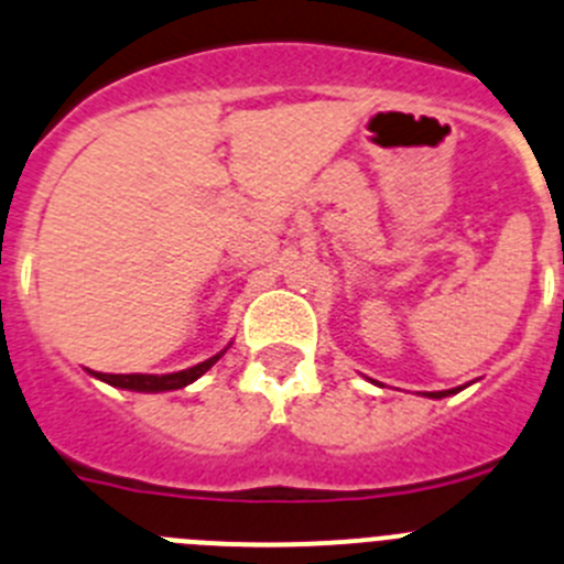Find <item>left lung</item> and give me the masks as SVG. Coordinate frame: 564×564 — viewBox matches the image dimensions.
Returning <instances> with one entry per match:
<instances>
[{
    "instance_id": "left-lung-1",
    "label": "left lung",
    "mask_w": 564,
    "mask_h": 564,
    "mask_svg": "<svg viewBox=\"0 0 564 564\" xmlns=\"http://www.w3.org/2000/svg\"><path fill=\"white\" fill-rule=\"evenodd\" d=\"M452 392H455V390H443V392H430V398H446V395H452Z\"/></svg>"
}]
</instances>
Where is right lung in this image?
<instances>
[{
    "label": "right lung",
    "instance_id": "right-lung-1",
    "mask_svg": "<svg viewBox=\"0 0 564 564\" xmlns=\"http://www.w3.org/2000/svg\"><path fill=\"white\" fill-rule=\"evenodd\" d=\"M226 352V350H223ZM223 352L206 358V361L194 364L188 370L181 372H166V376H143V372H132V376H112V372H93L96 378L107 381L109 387H118V390H132V392H169V390H183L192 381L203 376L206 370H212L214 364L220 361Z\"/></svg>",
    "mask_w": 564,
    "mask_h": 564
}]
</instances>
